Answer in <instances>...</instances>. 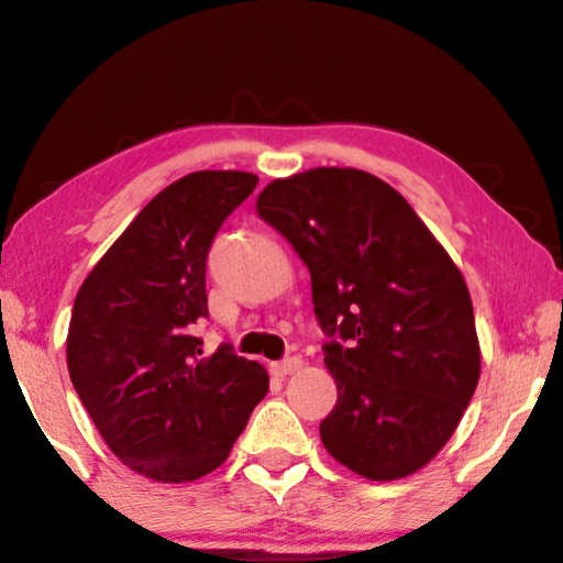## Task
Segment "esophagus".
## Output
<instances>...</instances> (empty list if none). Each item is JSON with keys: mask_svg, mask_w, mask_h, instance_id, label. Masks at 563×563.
I'll return each mask as SVG.
<instances>
[{"mask_svg": "<svg viewBox=\"0 0 563 563\" xmlns=\"http://www.w3.org/2000/svg\"><path fill=\"white\" fill-rule=\"evenodd\" d=\"M300 366H303V362H300L298 356H290V358H285V362L273 364V366H271V372H273L275 376H280V379H283V376H288V374H296Z\"/></svg>", "mask_w": 563, "mask_h": 563, "instance_id": "obj_1", "label": "esophagus"}]
</instances>
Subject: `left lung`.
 I'll list each match as a JSON object with an SVG mask.
<instances>
[{"mask_svg":"<svg viewBox=\"0 0 563 563\" xmlns=\"http://www.w3.org/2000/svg\"><path fill=\"white\" fill-rule=\"evenodd\" d=\"M257 214L310 271L339 399L323 448L368 481L417 473L457 430L481 379L463 273L379 176L318 166L260 191Z\"/></svg>","mask_w":563,"mask_h":563,"instance_id":"1","label":"left lung"}]
</instances>
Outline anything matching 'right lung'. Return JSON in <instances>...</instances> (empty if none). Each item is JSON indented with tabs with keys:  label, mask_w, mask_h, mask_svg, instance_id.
<instances>
[{
	"label": "right lung",
	"mask_w": 563,
	"mask_h": 563,
	"mask_svg": "<svg viewBox=\"0 0 563 563\" xmlns=\"http://www.w3.org/2000/svg\"><path fill=\"white\" fill-rule=\"evenodd\" d=\"M257 184L195 172L141 209L82 280L67 329V372L100 438L156 483H191L230 457L267 372L230 343L201 354L207 253Z\"/></svg>",
	"instance_id": "right-lung-1"
}]
</instances>
